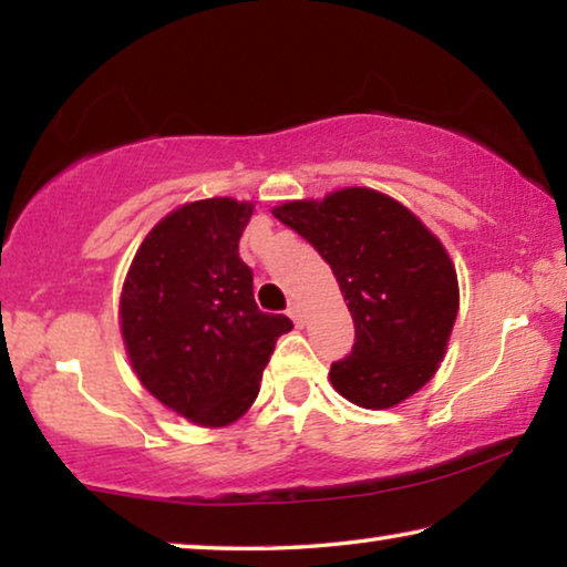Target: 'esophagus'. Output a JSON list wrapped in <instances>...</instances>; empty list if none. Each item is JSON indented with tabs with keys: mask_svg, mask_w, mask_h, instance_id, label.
<instances>
[{
	"mask_svg": "<svg viewBox=\"0 0 567 567\" xmlns=\"http://www.w3.org/2000/svg\"><path fill=\"white\" fill-rule=\"evenodd\" d=\"M287 316H290L292 320H295V323H302V312H300V306H298V302H290V306H287Z\"/></svg>",
	"mask_w": 567,
	"mask_h": 567,
	"instance_id": "obj_1",
	"label": "esophagus"
}]
</instances>
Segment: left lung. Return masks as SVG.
I'll list each match as a JSON object with an SVG mask.
<instances>
[{"label": "left lung", "instance_id": "1", "mask_svg": "<svg viewBox=\"0 0 567 567\" xmlns=\"http://www.w3.org/2000/svg\"><path fill=\"white\" fill-rule=\"evenodd\" d=\"M272 214L331 265L349 300L357 338L331 364L336 392L386 410L427 384L458 316V277L443 244L402 203L369 188L290 200Z\"/></svg>", "mask_w": 567, "mask_h": 567}]
</instances>
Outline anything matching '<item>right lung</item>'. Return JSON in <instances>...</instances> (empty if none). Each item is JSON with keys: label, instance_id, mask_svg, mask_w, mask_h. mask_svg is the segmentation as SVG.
<instances>
[{"label": "right lung", "instance_id": "right-lung-1", "mask_svg": "<svg viewBox=\"0 0 567 567\" xmlns=\"http://www.w3.org/2000/svg\"><path fill=\"white\" fill-rule=\"evenodd\" d=\"M251 203L206 198L173 210L142 241L122 287V336L150 394L203 427L239 420L292 320L261 312L239 257Z\"/></svg>", "mask_w": 567, "mask_h": 567}]
</instances>
